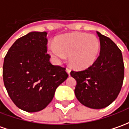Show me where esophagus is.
Returning a JSON list of instances; mask_svg holds the SVG:
<instances>
[{"label": "esophagus", "instance_id": "esophagus-1", "mask_svg": "<svg viewBox=\"0 0 129 129\" xmlns=\"http://www.w3.org/2000/svg\"><path fill=\"white\" fill-rule=\"evenodd\" d=\"M71 68H69V67H67V68H66V72L68 73V75H70V73H71Z\"/></svg>", "mask_w": 129, "mask_h": 129}]
</instances>
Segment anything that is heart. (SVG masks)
Instances as JSON below:
<instances>
[{
  "instance_id": "obj_1",
  "label": "heart",
  "mask_w": 129,
  "mask_h": 129,
  "mask_svg": "<svg viewBox=\"0 0 129 129\" xmlns=\"http://www.w3.org/2000/svg\"><path fill=\"white\" fill-rule=\"evenodd\" d=\"M100 44L93 35L83 32H73L58 37L56 44L49 46V52L56 61L69 55L71 64L76 68H85L90 66L98 57Z\"/></svg>"
}]
</instances>
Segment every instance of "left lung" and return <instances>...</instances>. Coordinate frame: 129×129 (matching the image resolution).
<instances>
[{
	"label": "left lung",
	"instance_id": "obj_1",
	"mask_svg": "<svg viewBox=\"0 0 129 129\" xmlns=\"http://www.w3.org/2000/svg\"><path fill=\"white\" fill-rule=\"evenodd\" d=\"M97 34L100 52L96 61L85 70L71 72L77 81L76 98L91 109H102L111 105L119 94L124 78L121 50L112 39L98 31Z\"/></svg>",
	"mask_w": 129,
	"mask_h": 129
}]
</instances>
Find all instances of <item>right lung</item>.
Listing matches in <instances>:
<instances>
[{
	"label": "right lung",
	"mask_w": 129,
	"mask_h": 129,
	"mask_svg": "<svg viewBox=\"0 0 129 129\" xmlns=\"http://www.w3.org/2000/svg\"><path fill=\"white\" fill-rule=\"evenodd\" d=\"M47 32L32 31L17 39L5 56L3 82L18 108L36 112L46 107L68 74L65 67L51 63Z\"/></svg>",
	"instance_id": "right-lung-1"
}]
</instances>
